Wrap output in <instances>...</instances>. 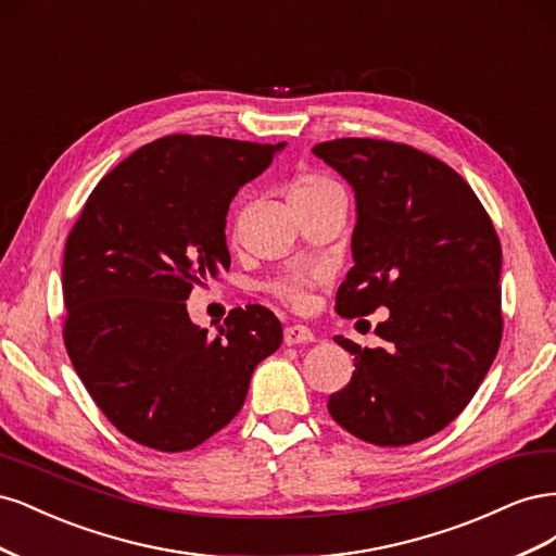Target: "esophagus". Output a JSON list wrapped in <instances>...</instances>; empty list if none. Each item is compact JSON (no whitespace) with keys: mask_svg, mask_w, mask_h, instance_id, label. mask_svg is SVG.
Returning <instances> with one entry per match:
<instances>
[{"mask_svg":"<svg viewBox=\"0 0 556 556\" xmlns=\"http://www.w3.org/2000/svg\"><path fill=\"white\" fill-rule=\"evenodd\" d=\"M282 339L288 345H301V343H313L315 333L304 325H292V327H285Z\"/></svg>","mask_w":556,"mask_h":556,"instance_id":"34e87169","label":"esophagus"}]
</instances>
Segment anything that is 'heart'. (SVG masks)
<instances>
[{
	"label": "heart",
	"mask_w": 556,
	"mask_h": 556,
	"mask_svg": "<svg viewBox=\"0 0 556 556\" xmlns=\"http://www.w3.org/2000/svg\"><path fill=\"white\" fill-rule=\"evenodd\" d=\"M327 188H336V182L327 176H315V174H306V176H299L292 188H290V194L292 197H311V194H317L323 192ZM317 280L315 274H304V271H294V274H288L282 276L278 280L271 282V292L285 301V304L290 306H304L308 301V290L311 285Z\"/></svg>",
	"instance_id": "b5f03b06"
}]
</instances>
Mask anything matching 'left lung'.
<instances>
[{
	"mask_svg": "<svg viewBox=\"0 0 556 556\" xmlns=\"http://www.w3.org/2000/svg\"><path fill=\"white\" fill-rule=\"evenodd\" d=\"M313 153L355 190L352 260L336 292L343 317L390 308L380 348L333 341L355 355L329 415L357 439L399 447L445 429L498 352L501 243L470 185L406 143L336 139Z\"/></svg>",
	"mask_w": 556,
	"mask_h": 556,
	"instance_id": "1",
	"label": "left lung"
}]
</instances>
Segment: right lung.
<instances>
[{
  "label": "right lung",
  "instance_id": "1",
  "mask_svg": "<svg viewBox=\"0 0 556 556\" xmlns=\"http://www.w3.org/2000/svg\"><path fill=\"white\" fill-rule=\"evenodd\" d=\"M285 143L174 134L99 180L64 248V345L111 425L185 452L241 410L255 366L280 348L264 306L233 308L217 336L188 315L194 285L229 268L227 211Z\"/></svg>",
  "mask_w": 556,
  "mask_h": 556
}]
</instances>
